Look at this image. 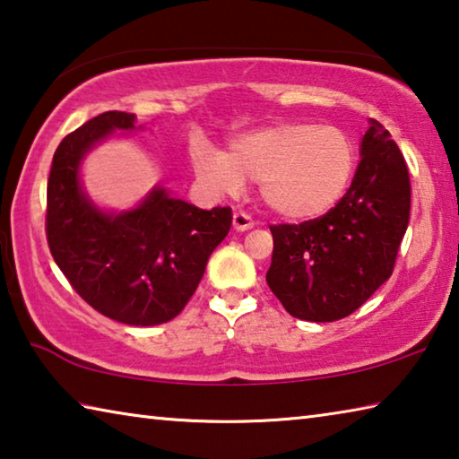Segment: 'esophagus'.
Instances as JSON below:
<instances>
[{"mask_svg":"<svg viewBox=\"0 0 459 459\" xmlns=\"http://www.w3.org/2000/svg\"><path fill=\"white\" fill-rule=\"evenodd\" d=\"M232 227H235V230L243 232V230L253 229L255 222H253V219H251V216H248L247 212L237 211L235 214H232Z\"/></svg>","mask_w":459,"mask_h":459,"instance_id":"1","label":"esophagus"}]
</instances>
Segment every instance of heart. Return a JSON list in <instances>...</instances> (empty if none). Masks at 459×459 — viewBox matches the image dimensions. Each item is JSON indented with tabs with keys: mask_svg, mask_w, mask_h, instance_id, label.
<instances>
[{
	"mask_svg": "<svg viewBox=\"0 0 459 459\" xmlns=\"http://www.w3.org/2000/svg\"><path fill=\"white\" fill-rule=\"evenodd\" d=\"M196 172L216 190L235 192L261 182L269 211L307 221L332 211L352 182L356 145L344 129L316 123H279L235 137L229 152L194 150Z\"/></svg>",
	"mask_w": 459,
	"mask_h": 459,
	"instance_id": "b5f03b06",
	"label": "heart"
}]
</instances>
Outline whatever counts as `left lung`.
<instances>
[{"instance_id":"1","label":"left lung","mask_w":459,"mask_h":459,"mask_svg":"<svg viewBox=\"0 0 459 459\" xmlns=\"http://www.w3.org/2000/svg\"><path fill=\"white\" fill-rule=\"evenodd\" d=\"M351 188L332 211L301 224H271L267 285L293 317L336 322L356 312L388 277L411 211L407 161L370 119Z\"/></svg>"}]
</instances>
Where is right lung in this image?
Returning a JSON list of instances; mask_svg holds the SVG:
<instances>
[{"mask_svg": "<svg viewBox=\"0 0 459 459\" xmlns=\"http://www.w3.org/2000/svg\"><path fill=\"white\" fill-rule=\"evenodd\" d=\"M134 123V113L107 111L62 139L46 192V238L91 307L121 324L155 325L188 304L208 257L229 235L232 211H202L160 186L134 211H99L81 188V160L115 129H135Z\"/></svg>", "mask_w": 459, "mask_h": 459, "instance_id": "obj_1", "label": "right lung"}]
</instances>
